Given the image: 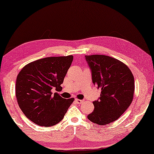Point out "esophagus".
<instances>
[{"label": "esophagus", "instance_id": "esophagus-1", "mask_svg": "<svg viewBox=\"0 0 154 154\" xmlns=\"http://www.w3.org/2000/svg\"><path fill=\"white\" fill-rule=\"evenodd\" d=\"M75 101L78 104H81L83 102V100H79V99H75Z\"/></svg>", "mask_w": 154, "mask_h": 154}]
</instances>
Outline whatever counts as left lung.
I'll return each instance as SVG.
<instances>
[{
	"mask_svg": "<svg viewBox=\"0 0 154 154\" xmlns=\"http://www.w3.org/2000/svg\"><path fill=\"white\" fill-rule=\"evenodd\" d=\"M92 81L101 88L100 97L93 102L95 109L88 119L99 125L118 119L132 102L134 79L128 66L105 55L85 56Z\"/></svg>",
	"mask_w": 154,
	"mask_h": 154,
	"instance_id": "left-lung-1",
	"label": "left lung"
}]
</instances>
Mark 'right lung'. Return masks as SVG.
<instances>
[{"instance_id":"add662e5","label":"right lung","mask_w":154,"mask_h":154,"mask_svg":"<svg viewBox=\"0 0 154 154\" xmlns=\"http://www.w3.org/2000/svg\"><path fill=\"white\" fill-rule=\"evenodd\" d=\"M73 57H47L26 65L16 80L15 94L20 108L32 122L51 127L62 120L74 98L65 99L60 91Z\"/></svg>"}]
</instances>
